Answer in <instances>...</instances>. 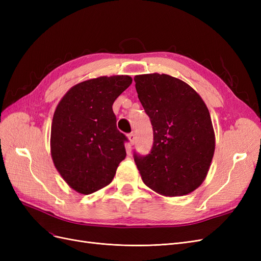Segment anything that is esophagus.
Masks as SVG:
<instances>
[{
	"label": "esophagus",
	"instance_id": "1",
	"mask_svg": "<svg viewBox=\"0 0 261 261\" xmlns=\"http://www.w3.org/2000/svg\"><path fill=\"white\" fill-rule=\"evenodd\" d=\"M128 139H129V144H130V145H134V143H135V140H136L135 134H134V133H130L129 135H128Z\"/></svg>",
	"mask_w": 261,
	"mask_h": 261
}]
</instances>
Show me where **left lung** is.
<instances>
[{
	"mask_svg": "<svg viewBox=\"0 0 261 261\" xmlns=\"http://www.w3.org/2000/svg\"><path fill=\"white\" fill-rule=\"evenodd\" d=\"M150 118L153 145L147 155L134 152L144 183L164 196H183L206 178L216 139L209 110L191 86L165 74L134 78Z\"/></svg>",
	"mask_w": 261,
	"mask_h": 261,
	"instance_id": "1",
	"label": "left lung"
}]
</instances>
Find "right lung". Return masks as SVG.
Segmentation results:
<instances>
[{"instance_id": "right-lung-1", "label": "right lung", "mask_w": 261, "mask_h": 261, "mask_svg": "<svg viewBox=\"0 0 261 261\" xmlns=\"http://www.w3.org/2000/svg\"><path fill=\"white\" fill-rule=\"evenodd\" d=\"M133 80L102 76L72 87L58 105L51 127L55 168L76 192L88 195L111 183L126 156L127 138L116 127L112 106Z\"/></svg>"}]
</instances>
